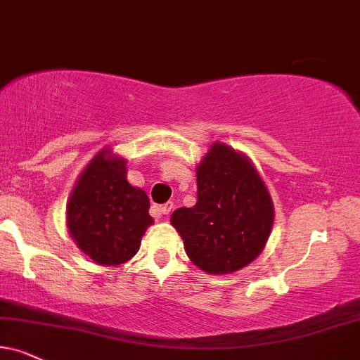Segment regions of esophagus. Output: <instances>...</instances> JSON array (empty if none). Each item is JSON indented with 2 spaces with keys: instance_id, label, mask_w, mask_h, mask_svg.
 Here are the masks:
<instances>
[{
  "instance_id": "34e87169",
  "label": "esophagus",
  "mask_w": 360,
  "mask_h": 360,
  "mask_svg": "<svg viewBox=\"0 0 360 360\" xmlns=\"http://www.w3.org/2000/svg\"><path fill=\"white\" fill-rule=\"evenodd\" d=\"M172 208H173V203L167 202V203H163V205L158 207V212H160V214H163V215H168L172 212Z\"/></svg>"
}]
</instances>
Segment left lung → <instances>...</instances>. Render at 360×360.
Here are the masks:
<instances>
[{"label":"left lung","instance_id":"left-lung-1","mask_svg":"<svg viewBox=\"0 0 360 360\" xmlns=\"http://www.w3.org/2000/svg\"><path fill=\"white\" fill-rule=\"evenodd\" d=\"M272 224L274 205L264 180L224 143L212 145L197 168V203L172 214L188 259L208 274H230L250 264Z\"/></svg>","mask_w":360,"mask_h":360}]
</instances>
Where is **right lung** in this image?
Wrapping results in <instances>:
<instances>
[{"mask_svg":"<svg viewBox=\"0 0 360 360\" xmlns=\"http://www.w3.org/2000/svg\"><path fill=\"white\" fill-rule=\"evenodd\" d=\"M148 197L127 181L125 160L103 150L91 160L75 187L66 215L73 240L101 265H120L139 252L153 219Z\"/></svg>","mask_w":360,"mask_h":360,"instance_id":"right-lung-1","label":"right lung"}]
</instances>
